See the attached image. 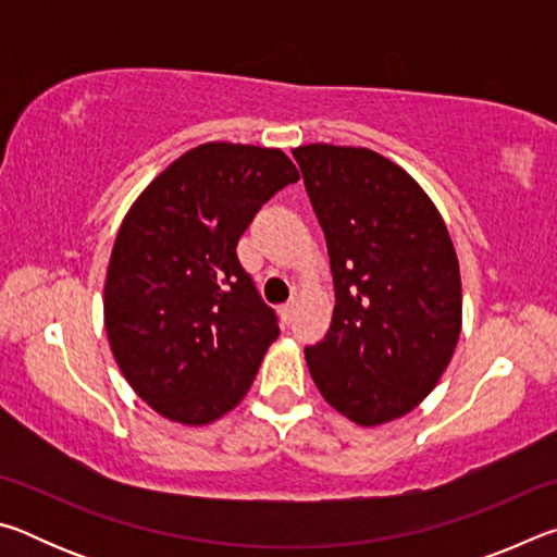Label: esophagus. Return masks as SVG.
<instances>
[{
  "instance_id": "1",
  "label": "esophagus",
  "mask_w": 557,
  "mask_h": 557,
  "mask_svg": "<svg viewBox=\"0 0 557 557\" xmlns=\"http://www.w3.org/2000/svg\"><path fill=\"white\" fill-rule=\"evenodd\" d=\"M295 309H297V299H289V301H285V305L280 307V317H282V322L289 324V322H292V314H295Z\"/></svg>"
}]
</instances>
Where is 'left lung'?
<instances>
[{
  "mask_svg": "<svg viewBox=\"0 0 557 557\" xmlns=\"http://www.w3.org/2000/svg\"><path fill=\"white\" fill-rule=\"evenodd\" d=\"M332 262L336 307L307 346L319 393L356 425L403 418L445 373L461 332L455 245L435 203L366 147L292 149Z\"/></svg>",
  "mask_w": 557,
  "mask_h": 557,
  "instance_id": "left-lung-1",
  "label": "left lung"
}]
</instances>
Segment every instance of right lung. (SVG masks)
Masks as SVG:
<instances>
[{"label": "right lung", "mask_w": 557, "mask_h": 557, "mask_svg": "<svg viewBox=\"0 0 557 557\" xmlns=\"http://www.w3.org/2000/svg\"><path fill=\"white\" fill-rule=\"evenodd\" d=\"M282 149L206 143L169 164L122 221L106 277V332L149 408L209 425L248 393L277 317L238 260L260 206L295 184Z\"/></svg>", "instance_id": "add662e5"}]
</instances>
